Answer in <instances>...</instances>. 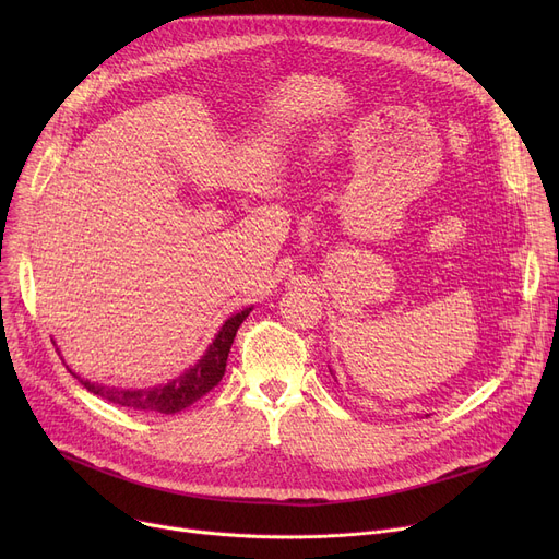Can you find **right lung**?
<instances>
[{
  "label": "right lung",
  "mask_w": 559,
  "mask_h": 559,
  "mask_svg": "<svg viewBox=\"0 0 559 559\" xmlns=\"http://www.w3.org/2000/svg\"><path fill=\"white\" fill-rule=\"evenodd\" d=\"M251 308H245L242 312L233 314L226 319V324L222 326L219 335L211 344V348L205 350V356L183 376L174 378L171 383L160 385V388H150V390H115V388H102L91 383V380L79 378L74 371H70L79 383L108 403H115L120 407L129 409H142V413H160V415H174L181 413L188 405L199 401L203 394H209L226 371V360H228V350L235 340V333L242 326V321L249 317Z\"/></svg>",
  "instance_id": "1"
}]
</instances>
